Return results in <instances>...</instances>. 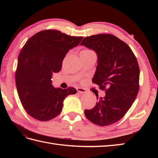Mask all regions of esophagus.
<instances>
[{
	"label": "esophagus",
	"instance_id": "1",
	"mask_svg": "<svg viewBox=\"0 0 158 158\" xmlns=\"http://www.w3.org/2000/svg\"><path fill=\"white\" fill-rule=\"evenodd\" d=\"M77 90L79 92H81L82 94H85L87 93V90L85 88H77Z\"/></svg>",
	"mask_w": 158,
	"mask_h": 158
}]
</instances>
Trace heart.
Listing matches in <instances>:
<instances>
[{
  "mask_svg": "<svg viewBox=\"0 0 158 158\" xmlns=\"http://www.w3.org/2000/svg\"><path fill=\"white\" fill-rule=\"evenodd\" d=\"M81 52H92V50H90V49H84V50H83V51H81Z\"/></svg>",
  "mask_w": 158,
  "mask_h": 158,
  "instance_id": "heart-1",
  "label": "heart"
}]
</instances>
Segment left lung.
Instances as JSON below:
<instances>
[{
    "instance_id": "left-lung-1",
    "label": "left lung",
    "mask_w": 158,
    "mask_h": 158,
    "mask_svg": "<svg viewBox=\"0 0 158 158\" xmlns=\"http://www.w3.org/2000/svg\"><path fill=\"white\" fill-rule=\"evenodd\" d=\"M81 45L97 53L98 66L92 82L105 91V96L93 109L85 110V115L96 125H110L126 115L138 94V62L128 45L113 35L87 36Z\"/></svg>"
}]
</instances>
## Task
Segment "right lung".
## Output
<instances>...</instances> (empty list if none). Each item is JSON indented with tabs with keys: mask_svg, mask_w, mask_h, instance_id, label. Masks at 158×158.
<instances>
[{
	"mask_svg": "<svg viewBox=\"0 0 158 158\" xmlns=\"http://www.w3.org/2000/svg\"><path fill=\"white\" fill-rule=\"evenodd\" d=\"M83 38L45 30L23 45L18 56L15 83L23 109L33 118L43 122L53 119L61 113L66 97L77 93L73 87L53 88L52 76L60 71L66 53Z\"/></svg>",
	"mask_w": 158,
	"mask_h": 158,
	"instance_id": "add662e5",
	"label": "right lung"
}]
</instances>
